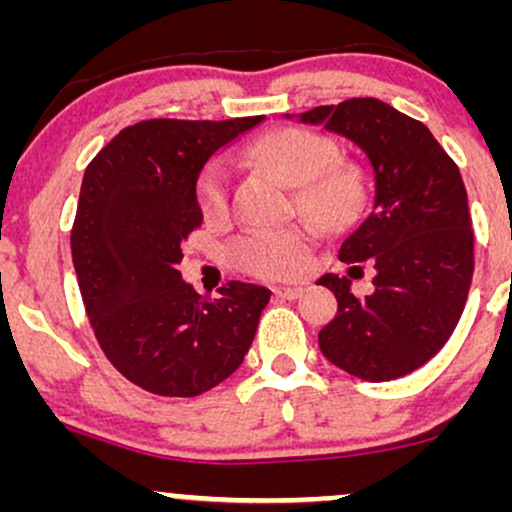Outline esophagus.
I'll return each mask as SVG.
<instances>
[{"label": "esophagus", "instance_id": "1", "mask_svg": "<svg viewBox=\"0 0 512 512\" xmlns=\"http://www.w3.org/2000/svg\"><path fill=\"white\" fill-rule=\"evenodd\" d=\"M303 293H305L303 286H279V289H274V296L286 298V301H296V298H301Z\"/></svg>", "mask_w": 512, "mask_h": 512}]
</instances>
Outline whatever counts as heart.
Returning a JSON list of instances; mask_svg holds the SVG:
<instances>
[{
    "label": "heart",
    "instance_id": "b5f03b06",
    "mask_svg": "<svg viewBox=\"0 0 512 512\" xmlns=\"http://www.w3.org/2000/svg\"><path fill=\"white\" fill-rule=\"evenodd\" d=\"M252 154L298 187V207L308 219L325 228L354 223L366 204V182L354 166H334L339 151L334 142L308 129H279L252 146ZM199 204L204 216L226 214L231 175L216 158L199 175ZM313 250V236L305 228L252 231L233 243V262L243 272L267 279H286L305 269Z\"/></svg>",
    "mask_w": 512,
    "mask_h": 512
}]
</instances>
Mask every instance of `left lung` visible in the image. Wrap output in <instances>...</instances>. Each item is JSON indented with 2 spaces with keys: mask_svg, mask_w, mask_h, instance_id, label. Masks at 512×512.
Wrapping results in <instances>:
<instances>
[{
  "mask_svg": "<svg viewBox=\"0 0 512 512\" xmlns=\"http://www.w3.org/2000/svg\"><path fill=\"white\" fill-rule=\"evenodd\" d=\"M349 139L368 158L366 214L346 233L339 260L368 261L374 293L353 296L348 276L317 284L337 296V317L320 332L330 363L368 383L402 378L443 349L460 322L474 272V236L460 170L424 122L378 98H351L284 115Z\"/></svg>",
  "mask_w": 512,
  "mask_h": 512,
  "instance_id": "obj_1",
  "label": "left lung"
}]
</instances>
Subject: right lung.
Instances as JSON below:
<instances>
[{"instance_id": "right-lung-1", "label": "right lung", "mask_w": 512, "mask_h": 512, "mask_svg": "<svg viewBox=\"0 0 512 512\" xmlns=\"http://www.w3.org/2000/svg\"><path fill=\"white\" fill-rule=\"evenodd\" d=\"M262 120L137 122L84 173L72 260L86 315L108 361L154 395L197 397L236 373L272 296L231 281L204 298L178 269L204 221V166Z\"/></svg>"}]
</instances>
